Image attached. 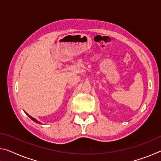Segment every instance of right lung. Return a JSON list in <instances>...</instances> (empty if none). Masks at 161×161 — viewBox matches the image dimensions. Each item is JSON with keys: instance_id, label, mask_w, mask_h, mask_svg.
I'll list each match as a JSON object with an SVG mask.
<instances>
[{"instance_id": "add662e5", "label": "right lung", "mask_w": 161, "mask_h": 161, "mask_svg": "<svg viewBox=\"0 0 161 161\" xmlns=\"http://www.w3.org/2000/svg\"><path fill=\"white\" fill-rule=\"evenodd\" d=\"M25 114H27V115H28V116L30 117V118H31V119L32 120V121H34L35 122H36V123H37V124H40V122H39V121H37V120H36V119H34V118H33V117H32L31 116H30V115H29V114H27L26 112H25Z\"/></svg>"}]
</instances>
